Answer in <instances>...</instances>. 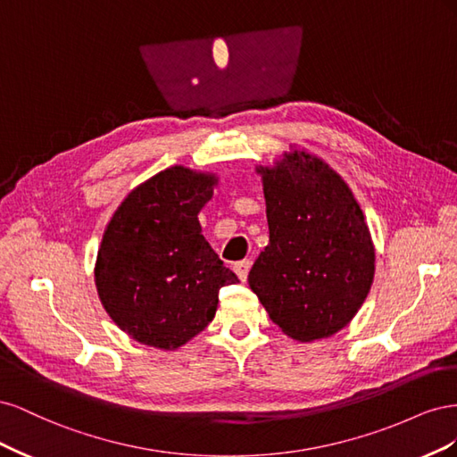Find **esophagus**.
I'll return each mask as SVG.
<instances>
[{
    "label": "esophagus",
    "mask_w": 457,
    "mask_h": 457,
    "mask_svg": "<svg viewBox=\"0 0 457 457\" xmlns=\"http://www.w3.org/2000/svg\"><path fill=\"white\" fill-rule=\"evenodd\" d=\"M250 269H252V261L250 259H244V261L234 262V272L238 274V278L242 282L247 280V272H250Z\"/></svg>",
    "instance_id": "1"
}]
</instances>
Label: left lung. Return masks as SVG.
<instances>
[{
    "label": "left lung",
    "mask_w": 457,
    "mask_h": 457,
    "mask_svg": "<svg viewBox=\"0 0 457 457\" xmlns=\"http://www.w3.org/2000/svg\"><path fill=\"white\" fill-rule=\"evenodd\" d=\"M269 245L247 276L270 320L286 336H334L362 307L376 252L347 183L307 152L261 168Z\"/></svg>",
    "instance_id": "8db88e82"
}]
</instances>
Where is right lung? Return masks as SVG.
Segmentation results:
<instances>
[{
  "label": "right lung",
  "instance_id": "add662e5",
  "mask_svg": "<svg viewBox=\"0 0 457 457\" xmlns=\"http://www.w3.org/2000/svg\"><path fill=\"white\" fill-rule=\"evenodd\" d=\"M217 179L175 165L121 202L104 230L95 284L110 318L143 345L177 349L213 320L237 274L202 237Z\"/></svg>",
  "mask_w": 457,
  "mask_h": 457
}]
</instances>
